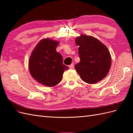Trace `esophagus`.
Returning a JSON list of instances; mask_svg holds the SVG:
<instances>
[{
  "label": "esophagus",
  "instance_id": "1",
  "mask_svg": "<svg viewBox=\"0 0 133 133\" xmlns=\"http://www.w3.org/2000/svg\"><path fill=\"white\" fill-rule=\"evenodd\" d=\"M69 67L70 69H74V63H72L71 64H70Z\"/></svg>",
  "mask_w": 133,
  "mask_h": 133
}]
</instances>
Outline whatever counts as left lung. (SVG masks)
I'll return each instance as SVG.
<instances>
[{
	"mask_svg": "<svg viewBox=\"0 0 133 133\" xmlns=\"http://www.w3.org/2000/svg\"><path fill=\"white\" fill-rule=\"evenodd\" d=\"M80 62L75 66L82 79L94 84L106 77L111 66V55L107 47L92 36L82 34L75 39Z\"/></svg>",
	"mask_w": 133,
	"mask_h": 133,
	"instance_id": "left-lung-1",
	"label": "left lung"
}]
</instances>
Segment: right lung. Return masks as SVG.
I'll return each mask as SVG.
<instances>
[{"label":"right lung","instance_id":"add662e5","mask_svg":"<svg viewBox=\"0 0 133 133\" xmlns=\"http://www.w3.org/2000/svg\"><path fill=\"white\" fill-rule=\"evenodd\" d=\"M59 42L49 38L39 41L33 50L29 62L31 75L45 86L53 87L62 81L65 70L69 68L63 64V58L56 52Z\"/></svg>","mask_w":133,"mask_h":133}]
</instances>
